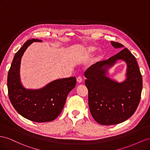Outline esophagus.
<instances>
[{
    "label": "esophagus",
    "mask_w": 150,
    "mask_h": 150,
    "mask_svg": "<svg viewBox=\"0 0 150 150\" xmlns=\"http://www.w3.org/2000/svg\"><path fill=\"white\" fill-rule=\"evenodd\" d=\"M82 81H83V79L81 78V77H78V78H77V82L78 83H82Z\"/></svg>",
    "instance_id": "1"
}]
</instances>
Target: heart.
Masks as SVG:
<instances>
[{"mask_svg": "<svg viewBox=\"0 0 150 150\" xmlns=\"http://www.w3.org/2000/svg\"><path fill=\"white\" fill-rule=\"evenodd\" d=\"M96 49H97V48H96V47L91 46H89V47H87V49H86V51H87V52H88V53H89V54H92V53H93L95 51H96Z\"/></svg>", "mask_w": 150, "mask_h": 150, "instance_id": "obj_1", "label": "heart"}]
</instances>
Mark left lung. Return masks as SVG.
Returning <instances> with one entry per match:
<instances>
[{
    "mask_svg": "<svg viewBox=\"0 0 150 150\" xmlns=\"http://www.w3.org/2000/svg\"><path fill=\"white\" fill-rule=\"evenodd\" d=\"M111 43L115 48L124 47L118 42ZM117 60L125 61L127 65V78L121 83L106 76L107 69ZM84 76L89 110L97 122L103 125L119 124L134 114L141 99L143 80L136 58L128 49L90 66Z\"/></svg>",
    "mask_w": 150,
    "mask_h": 150,
    "instance_id": "left-lung-1",
    "label": "left lung"
}]
</instances>
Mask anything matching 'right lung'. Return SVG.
<instances>
[{"mask_svg":"<svg viewBox=\"0 0 150 150\" xmlns=\"http://www.w3.org/2000/svg\"><path fill=\"white\" fill-rule=\"evenodd\" d=\"M28 40L13 59L7 76L8 94L13 107L18 113L29 120L37 122H49L60 115L68 94L76 84L75 77L53 81L39 89H26L20 78V65L22 55L33 42Z\"/></svg>","mask_w":150,"mask_h":150,"instance_id":"right-lung-1","label":"right lung"}]
</instances>
